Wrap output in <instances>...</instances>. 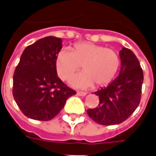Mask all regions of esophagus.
<instances>
[{
	"instance_id": "obj_1",
	"label": "esophagus",
	"mask_w": 156,
	"mask_h": 156,
	"mask_svg": "<svg viewBox=\"0 0 156 156\" xmlns=\"http://www.w3.org/2000/svg\"><path fill=\"white\" fill-rule=\"evenodd\" d=\"M77 94L78 95V96H85V95L87 94L85 92H81V91H78L77 92Z\"/></svg>"
}]
</instances>
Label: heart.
<instances>
[{"mask_svg":"<svg viewBox=\"0 0 156 156\" xmlns=\"http://www.w3.org/2000/svg\"><path fill=\"white\" fill-rule=\"evenodd\" d=\"M59 78L68 81L82 66L83 73L72 79V84L78 88H95L108 85L115 78L120 66V57L117 51L104 46L90 42L75 43L72 51L62 49L55 60Z\"/></svg>","mask_w":156,"mask_h":156,"instance_id":"heart-1","label":"heart"}]
</instances>
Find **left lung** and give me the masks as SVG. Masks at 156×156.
<instances>
[{"label": "left lung", "mask_w": 156, "mask_h": 156, "mask_svg": "<svg viewBox=\"0 0 156 156\" xmlns=\"http://www.w3.org/2000/svg\"><path fill=\"white\" fill-rule=\"evenodd\" d=\"M119 55V74L106 88L94 92L99 98V105L87 110L88 116L102 125L118 124L125 121L140 102L144 74L140 62L128 48H122Z\"/></svg>", "instance_id": "obj_1"}]
</instances>
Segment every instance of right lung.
Masks as SVG:
<instances>
[{"label":"right lung","mask_w":156,"mask_h":156,"mask_svg":"<svg viewBox=\"0 0 156 156\" xmlns=\"http://www.w3.org/2000/svg\"><path fill=\"white\" fill-rule=\"evenodd\" d=\"M62 39L47 37L27 47L13 75L12 94L27 117L52 119L76 94L58 77L55 60L62 49Z\"/></svg>","instance_id":"1"}]
</instances>
